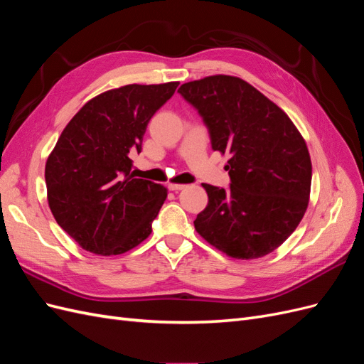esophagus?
Returning <instances> with one entry per match:
<instances>
[{"label":"esophagus","instance_id":"34e87169","mask_svg":"<svg viewBox=\"0 0 364 364\" xmlns=\"http://www.w3.org/2000/svg\"><path fill=\"white\" fill-rule=\"evenodd\" d=\"M186 185H182V183H170L168 185V190L170 191H181V190H183Z\"/></svg>","mask_w":364,"mask_h":364}]
</instances>
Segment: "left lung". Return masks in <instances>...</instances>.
<instances>
[{
	"mask_svg": "<svg viewBox=\"0 0 364 364\" xmlns=\"http://www.w3.org/2000/svg\"><path fill=\"white\" fill-rule=\"evenodd\" d=\"M178 92L203 118L213 149L229 155L230 188L202 183L208 205L194 220L197 234L230 258L266 257L293 234L310 202L304 136L279 106L240 77L208 75Z\"/></svg>",
	"mask_w": 364,
	"mask_h": 364,
	"instance_id": "8db88e82",
	"label": "left lung"
}]
</instances>
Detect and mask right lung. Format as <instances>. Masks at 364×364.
I'll list each match as a JSON object with an SVG mask.
<instances>
[{
    "label": "right lung",
    "mask_w": 364,
    "mask_h": 364,
    "mask_svg": "<svg viewBox=\"0 0 364 364\" xmlns=\"http://www.w3.org/2000/svg\"><path fill=\"white\" fill-rule=\"evenodd\" d=\"M179 82L126 85L91 98L63 129L46 164L58 225L82 249L119 255L151 234L167 188L130 174L150 118Z\"/></svg>",
    "instance_id": "1"
}]
</instances>
